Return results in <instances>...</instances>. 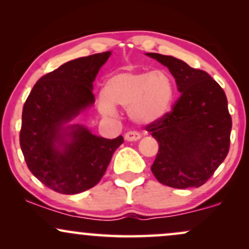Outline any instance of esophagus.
<instances>
[{
	"instance_id": "1",
	"label": "esophagus",
	"mask_w": 249,
	"mask_h": 249,
	"mask_svg": "<svg viewBox=\"0 0 249 249\" xmlns=\"http://www.w3.org/2000/svg\"><path fill=\"white\" fill-rule=\"evenodd\" d=\"M141 133L136 132V131H128V132L125 133V141L136 142L138 139H141Z\"/></svg>"
}]
</instances>
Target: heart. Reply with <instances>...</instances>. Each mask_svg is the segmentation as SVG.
<instances>
[{
  "mask_svg": "<svg viewBox=\"0 0 249 249\" xmlns=\"http://www.w3.org/2000/svg\"><path fill=\"white\" fill-rule=\"evenodd\" d=\"M174 96L176 85L166 71H123L105 82L99 108L111 115L113 107H125L134 123L150 124L171 110Z\"/></svg>",
  "mask_w": 249,
  "mask_h": 249,
  "instance_id": "obj_1",
  "label": "heart"
}]
</instances>
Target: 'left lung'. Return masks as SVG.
Wrapping results in <instances>:
<instances>
[{
  "instance_id": "obj_1",
  "label": "left lung",
  "mask_w": 249,
  "mask_h": 249,
  "mask_svg": "<svg viewBox=\"0 0 249 249\" xmlns=\"http://www.w3.org/2000/svg\"><path fill=\"white\" fill-rule=\"evenodd\" d=\"M146 55L168 68L180 92L172 110L146 126L159 144L151 170L166 186L200 187L230 151L232 118L225 91L206 71L193 69L181 59Z\"/></svg>"
}]
</instances>
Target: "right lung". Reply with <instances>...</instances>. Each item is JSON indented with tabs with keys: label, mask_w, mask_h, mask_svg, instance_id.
I'll use <instances>...</instances> for the list:
<instances>
[{
	"label": "right lung",
	"mask_w": 249,
	"mask_h": 249,
	"mask_svg": "<svg viewBox=\"0 0 249 249\" xmlns=\"http://www.w3.org/2000/svg\"><path fill=\"white\" fill-rule=\"evenodd\" d=\"M111 51L73 59L37 81L24 103L19 144L30 172L55 192L77 194L101 181L124 142L67 125L95 103L92 83Z\"/></svg>",
	"instance_id": "1"
}]
</instances>
